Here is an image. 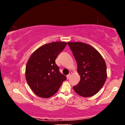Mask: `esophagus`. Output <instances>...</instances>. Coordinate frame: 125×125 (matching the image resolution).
<instances>
[{"label": "esophagus", "instance_id": "34e87169", "mask_svg": "<svg viewBox=\"0 0 125 125\" xmlns=\"http://www.w3.org/2000/svg\"><path fill=\"white\" fill-rule=\"evenodd\" d=\"M71 74H72V72H70V73H69V74H68L67 76H66V77H67V79H68V80H69V78H70V77H71Z\"/></svg>", "mask_w": 125, "mask_h": 125}]
</instances>
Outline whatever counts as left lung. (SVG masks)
I'll list each match as a JSON object with an SVG mask.
<instances>
[{
    "label": "left lung",
    "instance_id": "8db88e82",
    "mask_svg": "<svg viewBox=\"0 0 125 125\" xmlns=\"http://www.w3.org/2000/svg\"><path fill=\"white\" fill-rule=\"evenodd\" d=\"M77 64L80 81L73 86L78 94L84 97L93 96L104 86L107 77L105 60L95 48L81 42H69Z\"/></svg>",
    "mask_w": 125,
    "mask_h": 125
}]
</instances>
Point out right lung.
Masks as SVG:
<instances>
[{
    "instance_id": "obj_1",
    "label": "right lung",
    "mask_w": 125,
    "mask_h": 125,
    "mask_svg": "<svg viewBox=\"0 0 125 125\" xmlns=\"http://www.w3.org/2000/svg\"><path fill=\"white\" fill-rule=\"evenodd\" d=\"M66 44L59 42L45 44L36 50L29 59L25 68V78L37 96H52L66 80V76L60 72L55 60Z\"/></svg>"
}]
</instances>
